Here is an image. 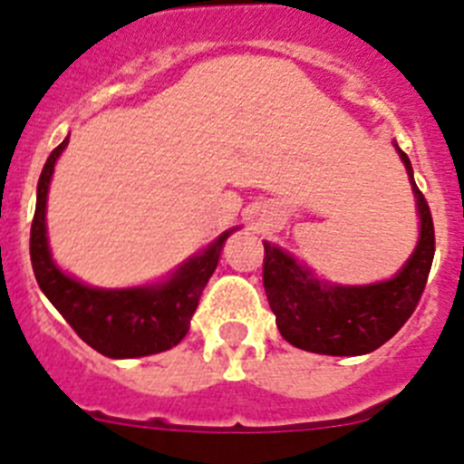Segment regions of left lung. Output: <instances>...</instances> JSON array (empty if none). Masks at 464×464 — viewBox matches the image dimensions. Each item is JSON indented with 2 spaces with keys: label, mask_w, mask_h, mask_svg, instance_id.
I'll return each mask as SVG.
<instances>
[{
  "label": "left lung",
  "mask_w": 464,
  "mask_h": 464,
  "mask_svg": "<svg viewBox=\"0 0 464 464\" xmlns=\"http://www.w3.org/2000/svg\"><path fill=\"white\" fill-rule=\"evenodd\" d=\"M416 197L420 237L404 267L388 281L334 285L318 281L309 267L265 241L262 283L278 332L302 351L323 355H364L395 337L418 306L434 257L432 213L413 181L407 153L395 143Z\"/></svg>",
  "instance_id": "left-lung-1"
}]
</instances>
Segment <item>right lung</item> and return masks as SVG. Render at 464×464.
<instances>
[{"label":"right lung","instance_id":"obj_1","mask_svg":"<svg viewBox=\"0 0 464 464\" xmlns=\"http://www.w3.org/2000/svg\"><path fill=\"white\" fill-rule=\"evenodd\" d=\"M69 137L48 155L36 186V211L30 232V257L36 283L51 304L64 315L73 332L106 358H143L162 353L181 342L190 330L204 285L216 272L227 229L192 256L167 281L139 288H92L64 274L51 257L46 237V199L55 162Z\"/></svg>","mask_w":464,"mask_h":464}]
</instances>
